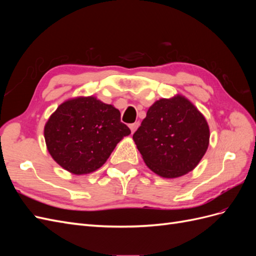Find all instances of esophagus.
I'll return each mask as SVG.
<instances>
[{
  "mask_svg": "<svg viewBox=\"0 0 256 256\" xmlns=\"http://www.w3.org/2000/svg\"><path fill=\"white\" fill-rule=\"evenodd\" d=\"M138 126H140V122H134V124H130L129 128H130V130H131V134H134V131L138 129Z\"/></svg>",
  "mask_w": 256,
  "mask_h": 256,
  "instance_id": "1",
  "label": "esophagus"
}]
</instances>
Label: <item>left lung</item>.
Wrapping results in <instances>:
<instances>
[{"label":"left lung","mask_w":256,"mask_h":256,"mask_svg":"<svg viewBox=\"0 0 256 256\" xmlns=\"http://www.w3.org/2000/svg\"><path fill=\"white\" fill-rule=\"evenodd\" d=\"M209 136L204 115L190 100L176 95L157 100L132 138L154 173L176 178L198 164L208 148Z\"/></svg>","instance_id":"8db88e82"}]
</instances>
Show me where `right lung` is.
I'll return each instance as SVG.
<instances>
[{"mask_svg": "<svg viewBox=\"0 0 256 256\" xmlns=\"http://www.w3.org/2000/svg\"><path fill=\"white\" fill-rule=\"evenodd\" d=\"M131 134L120 112L94 96L68 99L44 125L51 157L66 171L88 174L102 168L124 136Z\"/></svg>", "mask_w": 256, "mask_h": 256, "instance_id": "add662e5", "label": "right lung"}]
</instances>
